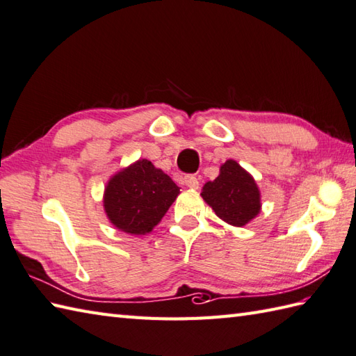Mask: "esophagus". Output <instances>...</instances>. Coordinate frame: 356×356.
Instances as JSON below:
<instances>
[{
	"label": "esophagus",
	"instance_id": "34e87169",
	"mask_svg": "<svg viewBox=\"0 0 356 356\" xmlns=\"http://www.w3.org/2000/svg\"><path fill=\"white\" fill-rule=\"evenodd\" d=\"M184 181L189 189H198V179L195 176H186Z\"/></svg>",
	"mask_w": 356,
	"mask_h": 356
}]
</instances>
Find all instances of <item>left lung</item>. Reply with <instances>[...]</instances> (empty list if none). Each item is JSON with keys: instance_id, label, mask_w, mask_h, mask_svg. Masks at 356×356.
I'll return each mask as SVG.
<instances>
[{"instance_id": "obj_1", "label": "left lung", "mask_w": 356, "mask_h": 356, "mask_svg": "<svg viewBox=\"0 0 356 356\" xmlns=\"http://www.w3.org/2000/svg\"><path fill=\"white\" fill-rule=\"evenodd\" d=\"M200 195L218 218L236 227L256 218L262 208L259 186L234 159L221 163L218 177L206 181Z\"/></svg>"}]
</instances>
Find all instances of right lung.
I'll list each match as a JSON object with an SVG mask.
<instances>
[{
    "instance_id": "obj_1",
    "label": "right lung",
    "mask_w": 356,
    "mask_h": 356,
    "mask_svg": "<svg viewBox=\"0 0 356 356\" xmlns=\"http://www.w3.org/2000/svg\"><path fill=\"white\" fill-rule=\"evenodd\" d=\"M180 188L161 168L138 159L115 172L106 184L103 206L107 218L129 235H145L159 225Z\"/></svg>"
}]
</instances>
